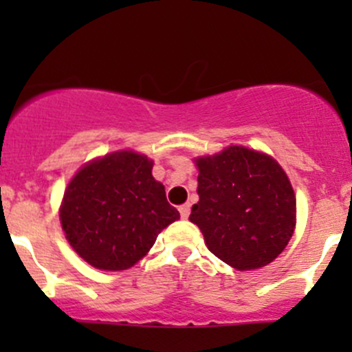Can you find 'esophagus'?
<instances>
[{
	"instance_id": "1",
	"label": "esophagus",
	"mask_w": 352,
	"mask_h": 352,
	"mask_svg": "<svg viewBox=\"0 0 352 352\" xmlns=\"http://www.w3.org/2000/svg\"><path fill=\"white\" fill-rule=\"evenodd\" d=\"M179 212H180V217H182V218H188V215H190V205H188V204L180 205Z\"/></svg>"
}]
</instances>
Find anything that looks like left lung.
Masks as SVG:
<instances>
[{
    "label": "left lung",
    "instance_id": "8db88e82",
    "mask_svg": "<svg viewBox=\"0 0 352 352\" xmlns=\"http://www.w3.org/2000/svg\"><path fill=\"white\" fill-rule=\"evenodd\" d=\"M199 204L190 221L208 250L240 270L272 263L296 223V199L280 164L265 153L232 147L197 159Z\"/></svg>",
    "mask_w": 352,
    "mask_h": 352
}]
</instances>
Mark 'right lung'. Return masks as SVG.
Instances as JSON below:
<instances>
[{
  "label": "right lung",
  "instance_id": "right-lung-1",
  "mask_svg": "<svg viewBox=\"0 0 352 352\" xmlns=\"http://www.w3.org/2000/svg\"><path fill=\"white\" fill-rule=\"evenodd\" d=\"M152 165L140 153L114 152L80 168L67 185L60 223L72 248L94 268H131L180 218Z\"/></svg>",
  "mask_w": 352,
  "mask_h": 352
}]
</instances>
